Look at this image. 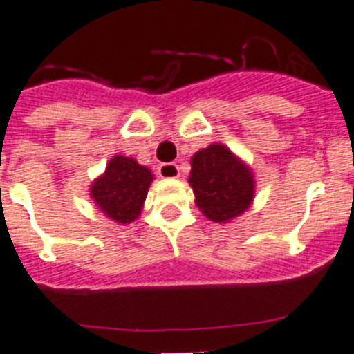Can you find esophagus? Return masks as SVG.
Masks as SVG:
<instances>
[{
  "mask_svg": "<svg viewBox=\"0 0 354 354\" xmlns=\"http://www.w3.org/2000/svg\"><path fill=\"white\" fill-rule=\"evenodd\" d=\"M158 174L162 179H177L180 175L179 165H175V162H162V165H159Z\"/></svg>",
  "mask_w": 354,
  "mask_h": 354,
  "instance_id": "34e87169",
  "label": "esophagus"
}]
</instances>
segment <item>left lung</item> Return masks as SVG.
<instances>
[{
    "mask_svg": "<svg viewBox=\"0 0 354 354\" xmlns=\"http://www.w3.org/2000/svg\"><path fill=\"white\" fill-rule=\"evenodd\" d=\"M187 183L195 193L196 207L214 223L236 220L255 198L252 168L223 143H211L192 156Z\"/></svg>",
    "mask_w": 354,
    "mask_h": 354,
    "instance_id": "obj_1",
    "label": "left lung"
}]
</instances>
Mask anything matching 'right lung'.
Wrapping results in <instances>:
<instances>
[{
	"mask_svg": "<svg viewBox=\"0 0 354 354\" xmlns=\"http://www.w3.org/2000/svg\"><path fill=\"white\" fill-rule=\"evenodd\" d=\"M154 175L136 159L117 154L90 184V198L97 209L118 225L133 223L142 214Z\"/></svg>",
	"mask_w": 354,
	"mask_h": 354,
	"instance_id": "obj_1",
	"label": "right lung"
}]
</instances>
